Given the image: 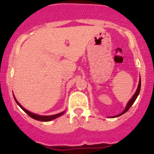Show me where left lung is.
Listing matches in <instances>:
<instances>
[{
    "label": "left lung",
    "instance_id": "obj_1",
    "mask_svg": "<svg viewBox=\"0 0 154 154\" xmlns=\"http://www.w3.org/2000/svg\"><path fill=\"white\" fill-rule=\"evenodd\" d=\"M140 89H141V77H139V85H138V87H137V89H136V92H135V94H133V97L130 98V100H129L128 102H127V105H126V107L125 108V109H124V111L122 112V113H120L119 115H117V116H112L111 118H116V117H119V116H121L122 115L125 114L126 112H127L129 110V109L131 107L132 105L133 104V103L135 102V100H136V98H137L138 95H139V92H140Z\"/></svg>",
    "mask_w": 154,
    "mask_h": 154
}]
</instances>
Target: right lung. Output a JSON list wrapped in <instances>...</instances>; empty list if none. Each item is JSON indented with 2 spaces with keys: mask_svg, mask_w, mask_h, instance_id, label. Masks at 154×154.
Here are the masks:
<instances>
[{
  "mask_svg": "<svg viewBox=\"0 0 154 154\" xmlns=\"http://www.w3.org/2000/svg\"><path fill=\"white\" fill-rule=\"evenodd\" d=\"M13 97H14V99H15V102H16L17 104L21 107V108L22 109L24 110V111L25 112L27 115H28L29 117H31L32 119H35V120L40 121V122H50V121H52V120H54V119H56L57 118L60 117V116H63V115L65 113V112H66V111H63V112H62L58 113V114L52 115V116H40V115H37V114H35V113H32V112H31L28 111L27 109H26L25 108H24V107H23L19 103H18V101L16 100V98H15V97L14 96V94H13Z\"/></svg>",
  "mask_w": 154,
  "mask_h": 154,
  "instance_id": "right-lung-1",
  "label": "right lung"
}]
</instances>
